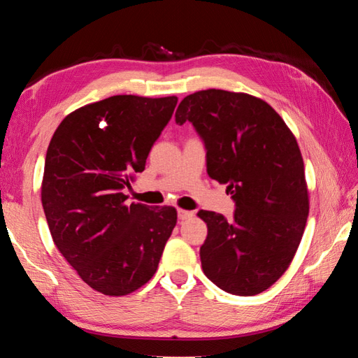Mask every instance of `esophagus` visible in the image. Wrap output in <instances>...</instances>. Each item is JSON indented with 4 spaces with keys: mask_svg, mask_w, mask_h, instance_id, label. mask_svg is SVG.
I'll return each instance as SVG.
<instances>
[{
    "mask_svg": "<svg viewBox=\"0 0 358 358\" xmlns=\"http://www.w3.org/2000/svg\"><path fill=\"white\" fill-rule=\"evenodd\" d=\"M194 216V211L189 210H183V208H178V220H187V217H192Z\"/></svg>",
    "mask_w": 358,
    "mask_h": 358,
    "instance_id": "obj_1",
    "label": "esophagus"
}]
</instances>
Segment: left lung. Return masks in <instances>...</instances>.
<instances>
[{
	"label": "left lung",
	"instance_id": "obj_1",
	"mask_svg": "<svg viewBox=\"0 0 358 358\" xmlns=\"http://www.w3.org/2000/svg\"><path fill=\"white\" fill-rule=\"evenodd\" d=\"M175 121L194 124L207 148L210 178L227 185L237 205L232 221L199 211L208 227L203 273L229 294L264 292L289 268L310 213L295 136L265 101L215 88L186 96Z\"/></svg>",
	"mask_w": 358,
	"mask_h": 358
}]
</instances>
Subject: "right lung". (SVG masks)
I'll return each instance as SVG.
<instances>
[{
	"label": "right lung",
	"mask_w": 358,
	"mask_h": 358,
	"mask_svg": "<svg viewBox=\"0 0 358 358\" xmlns=\"http://www.w3.org/2000/svg\"><path fill=\"white\" fill-rule=\"evenodd\" d=\"M177 96L118 94L66 117L48 143L41 186L53 243L98 292H134L156 273L177 224L173 207L128 203Z\"/></svg>",
	"instance_id": "obj_1"
}]
</instances>
